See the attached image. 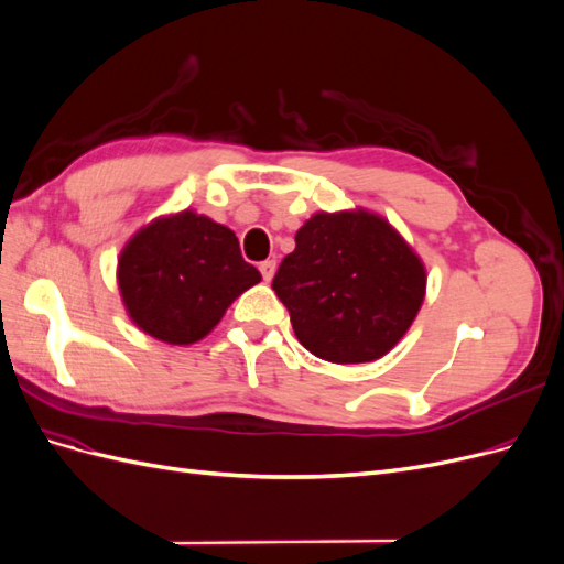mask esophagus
<instances>
[{
    "label": "esophagus",
    "mask_w": 564,
    "mask_h": 564,
    "mask_svg": "<svg viewBox=\"0 0 564 564\" xmlns=\"http://www.w3.org/2000/svg\"><path fill=\"white\" fill-rule=\"evenodd\" d=\"M275 268H278L275 261H263V263L259 265V270H261V275H263L265 282H270L272 278H275Z\"/></svg>",
    "instance_id": "esophagus-1"
}]
</instances>
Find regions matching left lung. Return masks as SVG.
<instances>
[{
    "label": "left lung",
    "instance_id": "left-lung-1",
    "mask_svg": "<svg viewBox=\"0 0 564 564\" xmlns=\"http://www.w3.org/2000/svg\"><path fill=\"white\" fill-rule=\"evenodd\" d=\"M303 348L336 365L373 362L412 327L425 268L386 218L315 214L272 280Z\"/></svg>",
    "mask_w": 564,
    "mask_h": 564
}]
</instances>
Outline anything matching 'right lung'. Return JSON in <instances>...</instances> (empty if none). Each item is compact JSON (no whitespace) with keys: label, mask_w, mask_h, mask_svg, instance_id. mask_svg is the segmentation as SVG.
Returning <instances> with one entry per match:
<instances>
[{"label":"right lung","mask_w":564,"mask_h":564,"mask_svg":"<svg viewBox=\"0 0 564 564\" xmlns=\"http://www.w3.org/2000/svg\"><path fill=\"white\" fill-rule=\"evenodd\" d=\"M261 282L230 228L185 209L135 232L117 261L133 324L172 346L207 336L228 305Z\"/></svg>","instance_id":"add662e5"}]
</instances>
